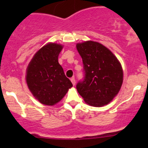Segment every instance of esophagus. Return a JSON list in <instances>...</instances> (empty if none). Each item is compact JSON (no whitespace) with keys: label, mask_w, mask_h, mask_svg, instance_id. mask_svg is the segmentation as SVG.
<instances>
[{"label":"esophagus","mask_w":148,"mask_h":148,"mask_svg":"<svg viewBox=\"0 0 148 148\" xmlns=\"http://www.w3.org/2000/svg\"><path fill=\"white\" fill-rule=\"evenodd\" d=\"M71 83L73 84V85L75 84V83H76L75 78H74V77H72V78H71Z\"/></svg>","instance_id":"34e87169"}]
</instances>
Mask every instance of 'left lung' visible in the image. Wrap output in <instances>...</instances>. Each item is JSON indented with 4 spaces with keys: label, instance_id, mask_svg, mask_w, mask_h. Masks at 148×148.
I'll return each mask as SVG.
<instances>
[{
    "label": "left lung",
    "instance_id": "1",
    "mask_svg": "<svg viewBox=\"0 0 148 148\" xmlns=\"http://www.w3.org/2000/svg\"><path fill=\"white\" fill-rule=\"evenodd\" d=\"M82 58L84 77L77 84L79 94L86 104L102 107L118 94L123 71L120 62L112 52L98 42L84 41L77 44Z\"/></svg>",
    "mask_w": 148,
    "mask_h": 148
}]
</instances>
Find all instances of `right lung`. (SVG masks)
Masks as SVG:
<instances>
[{
	"mask_svg": "<svg viewBox=\"0 0 148 148\" xmlns=\"http://www.w3.org/2000/svg\"><path fill=\"white\" fill-rule=\"evenodd\" d=\"M62 48L60 44H46L36 53L28 66L26 82L28 89L43 104H56L73 86L58 62Z\"/></svg>",
	"mask_w": 148,
	"mask_h": 148,
	"instance_id": "right-lung-1",
	"label": "right lung"
}]
</instances>
